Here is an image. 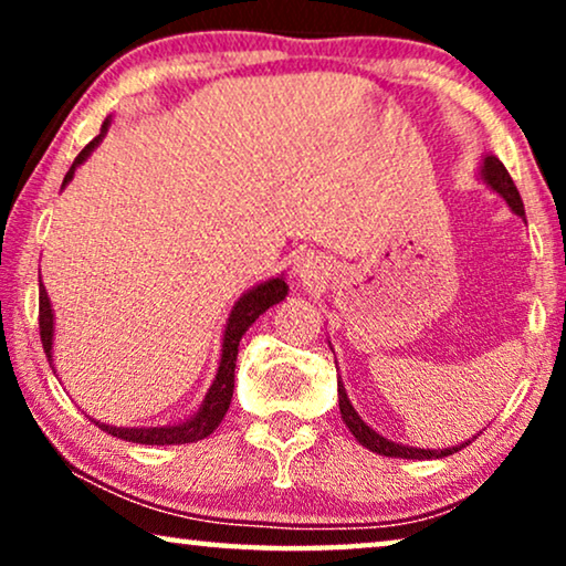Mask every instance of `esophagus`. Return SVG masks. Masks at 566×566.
Segmentation results:
<instances>
[{
  "label": "esophagus",
  "instance_id": "1",
  "mask_svg": "<svg viewBox=\"0 0 566 566\" xmlns=\"http://www.w3.org/2000/svg\"><path fill=\"white\" fill-rule=\"evenodd\" d=\"M319 273H322V265L312 258V254H301V258H296V262H293V275H296L301 283L306 285L316 283L319 281Z\"/></svg>",
  "mask_w": 566,
  "mask_h": 566
}]
</instances>
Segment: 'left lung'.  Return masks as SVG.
<instances>
[{
	"instance_id": "obj_1",
	"label": "left lung",
	"mask_w": 566,
	"mask_h": 566,
	"mask_svg": "<svg viewBox=\"0 0 566 566\" xmlns=\"http://www.w3.org/2000/svg\"><path fill=\"white\" fill-rule=\"evenodd\" d=\"M476 177L486 185V188L494 190L502 200H505V203L510 206V211H513L515 216H521V219H525L521 192H517L513 177H510L505 165H502V161L494 157L492 151L482 154V165H479ZM337 397H339V415H343V422L347 424V430L353 432L355 440H358L360 446H366L368 451L391 455V459H443V455H451L469 446V440H463L461 446H451V448H415V446H405V443H394V440L378 436V432L370 428L368 422L360 420V415L355 412L353 401L347 399L343 381H337Z\"/></svg>"
}]
</instances>
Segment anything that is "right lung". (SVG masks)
<instances>
[{
  "mask_svg": "<svg viewBox=\"0 0 566 566\" xmlns=\"http://www.w3.org/2000/svg\"><path fill=\"white\" fill-rule=\"evenodd\" d=\"M113 118H105L99 134L92 138V142L80 151V157L74 159V165L69 167V172L61 182V190L66 188L69 182L74 180L76 167L84 165L92 151L97 149L99 142H103L107 128H111ZM289 296V283H285L283 275L268 277L258 285H252L250 291H244L242 296L234 301L231 306V314L227 324H223V337H221V360L219 368H216V378L211 389L206 391L203 401H200L198 412L190 415L188 420L175 422V424H157V428H118V424H105L90 417L92 422L97 424L99 430H105L107 436H115L120 440H128V443H142V446H182V443H196V440H203L211 436V432L219 428L223 415L231 405V394H234V368H237V353H239V339L247 329L252 327L254 319H260V314H265L270 306L281 304V301ZM38 324H41V339L45 358H49L53 374H56V363H53V308L51 298L45 293V285L41 283V312H38Z\"/></svg>",
  "mask_w": 566,
  "mask_h": 566,
  "instance_id": "add662e5",
  "label": "right lung"
}]
</instances>
